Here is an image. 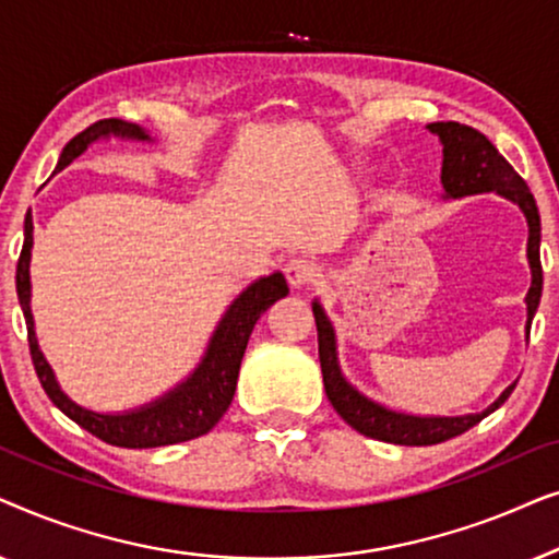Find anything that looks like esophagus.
I'll list each match as a JSON object with an SVG mask.
<instances>
[{
	"mask_svg": "<svg viewBox=\"0 0 559 559\" xmlns=\"http://www.w3.org/2000/svg\"><path fill=\"white\" fill-rule=\"evenodd\" d=\"M285 274H287L289 285H293V287H305V285H310V282H316L320 277V270H318L316 262H310V259L295 257V259H289V262H287Z\"/></svg>",
	"mask_w": 559,
	"mask_h": 559,
	"instance_id": "34e87169",
	"label": "esophagus"
}]
</instances>
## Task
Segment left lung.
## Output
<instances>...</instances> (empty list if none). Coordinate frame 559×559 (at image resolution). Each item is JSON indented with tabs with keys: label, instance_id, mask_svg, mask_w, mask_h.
<instances>
[{
	"label": "left lung",
	"instance_id": "left-lung-1",
	"mask_svg": "<svg viewBox=\"0 0 559 559\" xmlns=\"http://www.w3.org/2000/svg\"><path fill=\"white\" fill-rule=\"evenodd\" d=\"M432 134L440 136L442 142V188L445 198H463L478 193H499L509 201H514L524 211L526 224H530V241H526V259H530L532 270V287L526 293V331H530L534 312L539 308L542 297V262H539V211L534 203V195L526 188L514 167L507 163V157L488 142L486 134L468 124H457V121H435L427 124ZM312 316L318 325V354L320 369H323L325 394L331 400L333 409L346 419V423L366 438L394 442V445H438L455 435H463L478 425L480 419L499 409L509 394L514 392L516 384H511L491 407L478 412V415L463 417H417L404 415L381 407L371 402L358 389H354L341 373L338 354H335V331L328 320L323 305L312 302Z\"/></svg>",
	"mask_w": 559,
	"mask_h": 559
}]
</instances>
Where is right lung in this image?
I'll return each instance as SVG.
<instances>
[{"instance_id": "obj_1", "label": "right lung", "mask_w": 559, "mask_h": 559, "mask_svg": "<svg viewBox=\"0 0 559 559\" xmlns=\"http://www.w3.org/2000/svg\"><path fill=\"white\" fill-rule=\"evenodd\" d=\"M124 136V140L147 142L150 134L140 124L124 119H102L81 134H75L71 142L60 152L56 173L83 155L91 142L102 136ZM29 251H33V216L25 218V243H22L20 262H17V297L20 308L25 312L29 356H33L37 379L50 396V402L71 417L83 430L96 435L98 440L109 442L117 448H159L175 445V442L195 440L213 430V425L224 417L228 404L234 400L236 379H239L241 358L247 350L249 335L254 331L257 320L262 318L266 308H272L280 297H287L289 287L282 272H274L270 277H262L243 289L236 300L228 305L226 316L221 318L216 333L211 335L205 356L198 364V369L190 377L167 392L159 400L144 404L140 409L119 412V415H102V412L83 409L75 404L63 389L58 386L56 373L50 364L45 361L40 346L35 338V320L29 310Z\"/></svg>"}]
</instances>
